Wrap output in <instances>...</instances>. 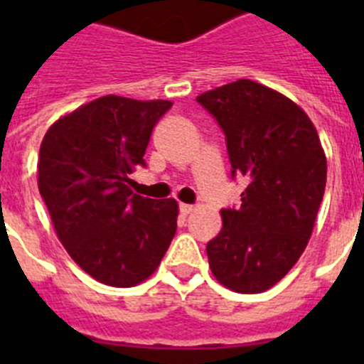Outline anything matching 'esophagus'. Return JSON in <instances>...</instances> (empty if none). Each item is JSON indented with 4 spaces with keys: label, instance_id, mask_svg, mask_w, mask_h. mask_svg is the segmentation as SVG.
Here are the masks:
<instances>
[{
    "label": "esophagus",
    "instance_id": "obj_1",
    "mask_svg": "<svg viewBox=\"0 0 364 364\" xmlns=\"http://www.w3.org/2000/svg\"><path fill=\"white\" fill-rule=\"evenodd\" d=\"M193 211H195V205L180 204V213H182V215H189V213H193Z\"/></svg>",
    "mask_w": 364,
    "mask_h": 364
}]
</instances>
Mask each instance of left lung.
<instances>
[{
    "label": "left lung",
    "mask_w": 364,
    "mask_h": 364,
    "mask_svg": "<svg viewBox=\"0 0 364 364\" xmlns=\"http://www.w3.org/2000/svg\"><path fill=\"white\" fill-rule=\"evenodd\" d=\"M226 136L231 178L246 176L239 208H224L208 242L218 282L260 294L294 268L306 247L326 186V156L314 124L290 98L252 80L200 95Z\"/></svg>",
    "instance_id": "left-lung-1"
}]
</instances>
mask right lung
<instances>
[{
    "mask_svg": "<svg viewBox=\"0 0 364 364\" xmlns=\"http://www.w3.org/2000/svg\"><path fill=\"white\" fill-rule=\"evenodd\" d=\"M171 102L104 96L60 118L43 136L38 188L58 239L96 281L129 288L160 264L178 205L131 191L146 147Z\"/></svg>",
    "mask_w": 364,
    "mask_h": 364,
    "instance_id": "obj_1",
    "label": "right lung"
}]
</instances>
